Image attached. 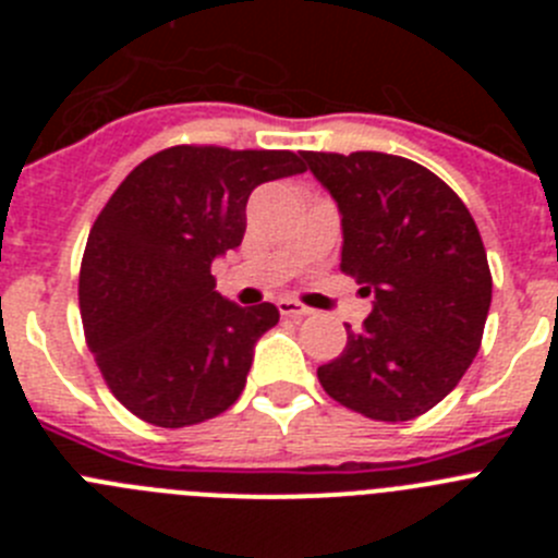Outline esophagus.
Segmentation results:
<instances>
[{"mask_svg":"<svg viewBox=\"0 0 558 558\" xmlns=\"http://www.w3.org/2000/svg\"><path fill=\"white\" fill-rule=\"evenodd\" d=\"M279 313L288 315V318H304V315H310L313 310L304 307V304H299L295 299H282V302H279Z\"/></svg>","mask_w":558,"mask_h":558,"instance_id":"1","label":"esophagus"}]
</instances>
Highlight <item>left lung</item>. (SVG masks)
<instances>
[{"instance_id": "1", "label": "left lung", "mask_w": 558, "mask_h": 558, "mask_svg": "<svg viewBox=\"0 0 558 558\" xmlns=\"http://www.w3.org/2000/svg\"><path fill=\"white\" fill-rule=\"evenodd\" d=\"M343 226L340 270L374 295L360 332L318 368L324 391L377 422L438 405L481 349L492 274L481 231L436 172L402 156L304 153Z\"/></svg>"}]
</instances>
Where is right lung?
<instances>
[{
    "label": "right lung",
    "instance_id": "right-lung-1",
    "mask_svg": "<svg viewBox=\"0 0 558 558\" xmlns=\"http://www.w3.org/2000/svg\"><path fill=\"white\" fill-rule=\"evenodd\" d=\"M304 153L175 145L128 172L88 231L81 318L106 386L133 416L186 427L243 393L254 343L279 310L240 307L211 263L243 243L265 181L304 172Z\"/></svg>",
    "mask_w": 558,
    "mask_h": 558
}]
</instances>
